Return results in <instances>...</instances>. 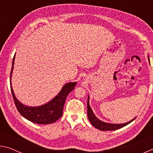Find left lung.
<instances>
[{
    "instance_id": "8db88e82",
    "label": "left lung",
    "mask_w": 153,
    "mask_h": 153,
    "mask_svg": "<svg viewBox=\"0 0 153 153\" xmlns=\"http://www.w3.org/2000/svg\"><path fill=\"white\" fill-rule=\"evenodd\" d=\"M149 60V56H148ZM90 97L88 96V101H87V109H88V118L90 121V122L91 123L92 125L98 129H100L101 131H111V130H115V129H120L123 127L128 125L129 123H130L131 121H133L135 118H134L133 120H130L128 122L124 123H107L105 121H102L100 120L97 116L94 115V112H93L91 107L90 106Z\"/></svg>"
}]
</instances>
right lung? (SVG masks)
Returning <instances> with one entry per match:
<instances>
[{
    "label": "right lung",
    "mask_w": 153,
    "mask_h": 153,
    "mask_svg": "<svg viewBox=\"0 0 153 153\" xmlns=\"http://www.w3.org/2000/svg\"><path fill=\"white\" fill-rule=\"evenodd\" d=\"M15 54L13 59L12 67L10 76V85L13 98L18 111L23 117L32 122L37 124H50L55 122L63 115V107L66 98L69 93L74 89L77 82L66 83L62 87L61 91L50 101L36 107H32L24 105L15 97L12 88L11 78L15 64Z\"/></svg>",
    "instance_id": "right-lung-1"
}]
</instances>
